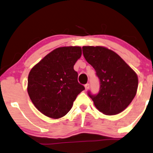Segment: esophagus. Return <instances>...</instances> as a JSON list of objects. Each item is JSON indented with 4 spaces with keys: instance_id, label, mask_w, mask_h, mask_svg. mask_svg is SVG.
<instances>
[{
    "instance_id": "34e87169",
    "label": "esophagus",
    "mask_w": 153,
    "mask_h": 153,
    "mask_svg": "<svg viewBox=\"0 0 153 153\" xmlns=\"http://www.w3.org/2000/svg\"><path fill=\"white\" fill-rule=\"evenodd\" d=\"M88 88H89V84L88 83H86V84L85 85V91L88 90Z\"/></svg>"
}]
</instances>
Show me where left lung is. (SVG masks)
<instances>
[{"mask_svg": "<svg viewBox=\"0 0 153 153\" xmlns=\"http://www.w3.org/2000/svg\"><path fill=\"white\" fill-rule=\"evenodd\" d=\"M83 53L100 81L98 94L88 92L97 110L107 115L123 111L137 94V73L117 53L106 47L83 46Z\"/></svg>", "mask_w": 153, "mask_h": 153, "instance_id": "obj_1", "label": "left lung"}]
</instances>
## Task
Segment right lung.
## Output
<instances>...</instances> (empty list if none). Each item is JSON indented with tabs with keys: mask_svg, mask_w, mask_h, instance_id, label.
<instances>
[{
	"mask_svg": "<svg viewBox=\"0 0 153 153\" xmlns=\"http://www.w3.org/2000/svg\"><path fill=\"white\" fill-rule=\"evenodd\" d=\"M82 54L80 46L53 50L36 64L28 75L27 92L41 113L53 119L65 116L84 86L78 82L74 65Z\"/></svg>",
	"mask_w": 153,
	"mask_h": 153,
	"instance_id": "add662e5",
	"label": "right lung"
}]
</instances>
